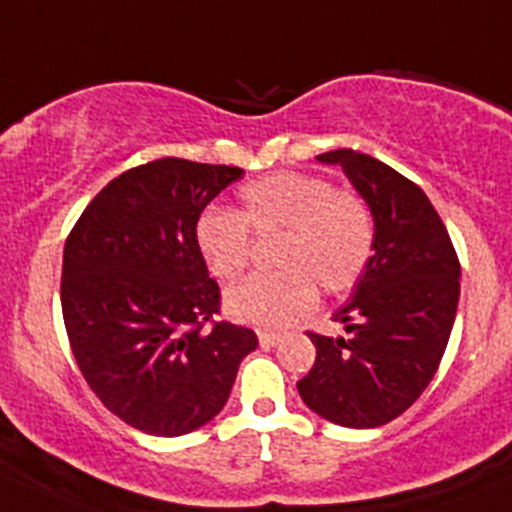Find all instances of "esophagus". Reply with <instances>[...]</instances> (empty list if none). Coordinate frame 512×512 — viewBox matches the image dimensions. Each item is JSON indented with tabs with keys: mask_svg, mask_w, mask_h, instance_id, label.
I'll return each instance as SVG.
<instances>
[{
	"mask_svg": "<svg viewBox=\"0 0 512 512\" xmlns=\"http://www.w3.org/2000/svg\"><path fill=\"white\" fill-rule=\"evenodd\" d=\"M257 340H260V345L262 347H275V345H280L282 342V337L280 335H275V332H257Z\"/></svg>",
	"mask_w": 512,
	"mask_h": 512,
	"instance_id": "1",
	"label": "esophagus"
}]
</instances>
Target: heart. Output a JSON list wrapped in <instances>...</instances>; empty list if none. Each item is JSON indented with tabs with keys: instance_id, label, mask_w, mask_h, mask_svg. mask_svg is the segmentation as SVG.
Returning <instances> with one entry per match:
<instances>
[{
	"instance_id": "obj_1",
	"label": "heart",
	"mask_w": 512,
	"mask_h": 512,
	"mask_svg": "<svg viewBox=\"0 0 512 512\" xmlns=\"http://www.w3.org/2000/svg\"><path fill=\"white\" fill-rule=\"evenodd\" d=\"M250 232L277 235L267 275H252L225 295L232 320L260 330H285L325 295H345L365 275L375 252V217L350 190L302 172H275L247 182L240 210L205 207L195 222V247L212 277L235 280L250 262Z\"/></svg>"
}]
</instances>
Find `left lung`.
Instances as JSON below:
<instances>
[{
	"mask_svg": "<svg viewBox=\"0 0 512 512\" xmlns=\"http://www.w3.org/2000/svg\"><path fill=\"white\" fill-rule=\"evenodd\" d=\"M340 165L375 217V252L332 315L347 335L307 332L317 357L297 382L302 403L342 428H377L423 395L448 347L460 262L443 220L415 182L355 150L317 155Z\"/></svg>",
	"mask_w": 512,
	"mask_h": 512,
	"instance_id": "obj_1",
	"label": "left lung"
}]
</instances>
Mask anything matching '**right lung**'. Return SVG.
I'll use <instances>...</instances> for the list:
<instances>
[{
  "label": "right lung",
  "instance_id": "right-lung-1",
  "mask_svg": "<svg viewBox=\"0 0 512 512\" xmlns=\"http://www.w3.org/2000/svg\"><path fill=\"white\" fill-rule=\"evenodd\" d=\"M240 177V167L177 157L132 167L64 242L74 360L104 408L147 435L177 438L210 423L257 347L250 327L215 320L220 287L195 247L200 212Z\"/></svg>",
  "mask_w": 512,
  "mask_h": 512
}]
</instances>
